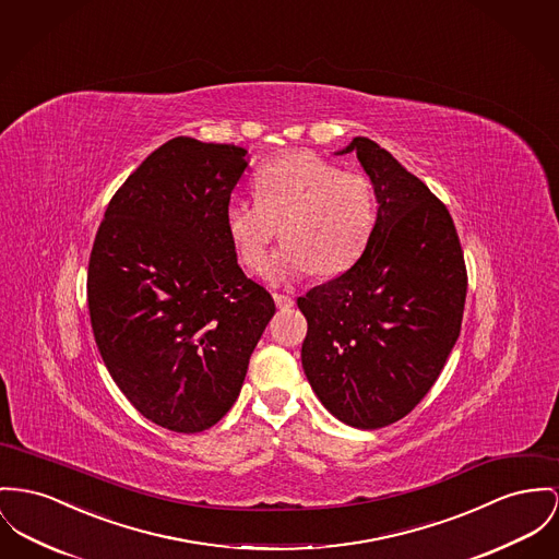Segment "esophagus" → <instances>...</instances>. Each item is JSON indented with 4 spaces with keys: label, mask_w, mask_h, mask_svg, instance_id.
I'll return each mask as SVG.
<instances>
[{
    "label": "esophagus",
    "mask_w": 559,
    "mask_h": 559,
    "mask_svg": "<svg viewBox=\"0 0 559 559\" xmlns=\"http://www.w3.org/2000/svg\"><path fill=\"white\" fill-rule=\"evenodd\" d=\"M273 298H275V305L280 307V309H288V307H293L295 305V298L288 297V295H273Z\"/></svg>",
    "instance_id": "1"
}]
</instances>
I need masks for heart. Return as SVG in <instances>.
<instances>
[{
  "mask_svg": "<svg viewBox=\"0 0 559 559\" xmlns=\"http://www.w3.org/2000/svg\"><path fill=\"white\" fill-rule=\"evenodd\" d=\"M257 199H230L224 210L226 235L250 271L266 266L280 228L286 243L266 269L269 280L290 282L316 269L338 275L365 254L374 224L371 180L343 171L313 152H293L262 165Z\"/></svg>",
  "mask_w": 559,
  "mask_h": 559,
  "instance_id": "b5f03b06",
  "label": "heart"
}]
</instances>
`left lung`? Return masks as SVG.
<instances>
[{"instance_id": "8db88e82", "label": "left lung", "mask_w": 559, "mask_h": 559, "mask_svg": "<svg viewBox=\"0 0 559 559\" xmlns=\"http://www.w3.org/2000/svg\"><path fill=\"white\" fill-rule=\"evenodd\" d=\"M377 224L352 269L298 297L300 360L320 403L347 426L403 419L445 367L462 326L466 266L445 205L388 150L354 138Z\"/></svg>"}]
</instances>
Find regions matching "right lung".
Masks as SVG:
<instances>
[{"mask_svg": "<svg viewBox=\"0 0 559 559\" xmlns=\"http://www.w3.org/2000/svg\"><path fill=\"white\" fill-rule=\"evenodd\" d=\"M246 154L169 140L116 190L93 243L86 293L99 354L129 403L174 432L223 419L275 313L224 226Z\"/></svg>", "mask_w": 559, "mask_h": 559, "instance_id": "add662e5", "label": "right lung"}]
</instances>
